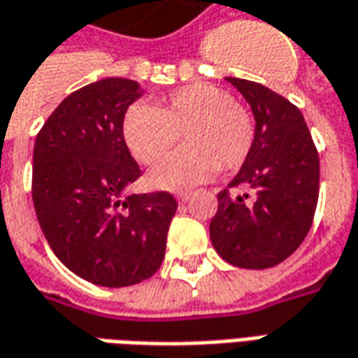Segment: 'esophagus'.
Masks as SVG:
<instances>
[{
	"label": "esophagus",
	"instance_id": "obj_1",
	"mask_svg": "<svg viewBox=\"0 0 358 358\" xmlns=\"http://www.w3.org/2000/svg\"><path fill=\"white\" fill-rule=\"evenodd\" d=\"M189 197H192V194H189V192H176V199H178V201H182V203H184V201H187Z\"/></svg>",
	"mask_w": 358,
	"mask_h": 358
}]
</instances>
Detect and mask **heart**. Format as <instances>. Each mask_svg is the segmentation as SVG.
Instances as JSON below:
<instances>
[{
  "label": "heart",
  "mask_w": 358,
  "mask_h": 358,
  "mask_svg": "<svg viewBox=\"0 0 358 358\" xmlns=\"http://www.w3.org/2000/svg\"><path fill=\"white\" fill-rule=\"evenodd\" d=\"M124 141L143 164H155L174 145L182 147L151 172L155 186L182 189L213 176L236 171L254 145V120L227 91L209 83L184 85L155 108L137 102L124 116Z\"/></svg>",
  "instance_id": "obj_1"
}]
</instances>
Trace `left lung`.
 Returning <instances> with one entry per match:
<instances>
[{
  "label": "left lung",
  "mask_w": 358,
  "mask_h": 358,
  "mask_svg": "<svg viewBox=\"0 0 358 358\" xmlns=\"http://www.w3.org/2000/svg\"><path fill=\"white\" fill-rule=\"evenodd\" d=\"M252 108L256 136L209 224L217 254L231 266L266 269L306 238L316 213L320 159L301 110L264 85L227 77ZM246 187L249 194H236Z\"/></svg>",
  "instance_id": "1"
}]
</instances>
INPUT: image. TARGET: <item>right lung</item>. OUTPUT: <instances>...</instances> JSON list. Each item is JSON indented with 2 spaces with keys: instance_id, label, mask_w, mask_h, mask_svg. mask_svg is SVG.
I'll return each mask as SVG.
<instances>
[{
  "instance_id": "1",
  "label": "right lung",
  "mask_w": 358,
  "mask_h": 358,
  "mask_svg": "<svg viewBox=\"0 0 358 358\" xmlns=\"http://www.w3.org/2000/svg\"><path fill=\"white\" fill-rule=\"evenodd\" d=\"M143 94L108 77L71 92L36 136L32 201L57 259L101 287H129L157 273L178 203L169 192L131 194L139 164L124 141V116Z\"/></svg>"
}]
</instances>
